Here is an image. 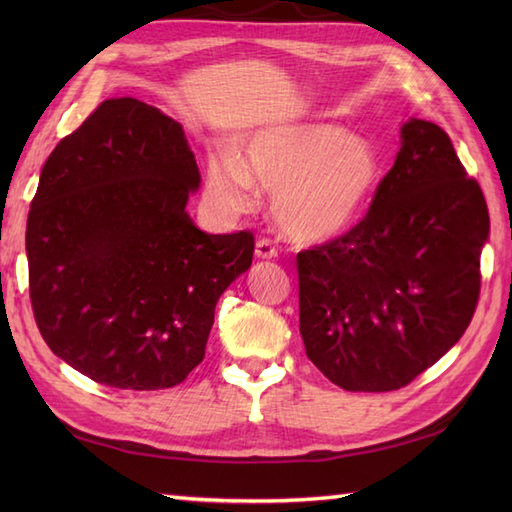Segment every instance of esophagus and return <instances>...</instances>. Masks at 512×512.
<instances>
[{"label":"esophagus","mask_w":512,"mask_h":512,"mask_svg":"<svg viewBox=\"0 0 512 512\" xmlns=\"http://www.w3.org/2000/svg\"><path fill=\"white\" fill-rule=\"evenodd\" d=\"M255 255L262 257V259H275L277 257V246L273 244V239H257V246H255Z\"/></svg>","instance_id":"esophagus-1"}]
</instances>
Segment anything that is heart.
<instances>
[{"mask_svg": "<svg viewBox=\"0 0 512 512\" xmlns=\"http://www.w3.org/2000/svg\"><path fill=\"white\" fill-rule=\"evenodd\" d=\"M235 151L206 158V191L228 213L257 200V182L275 191V217L297 242H321L350 228L376 189L380 165L374 147L339 125H277Z\"/></svg>", "mask_w": 512, "mask_h": 512, "instance_id": "b5f03b06", "label": "heart"}]
</instances>
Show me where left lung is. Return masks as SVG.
<instances>
[{"instance_id": "obj_1", "label": "left lung", "mask_w": 512, "mask_h": 512, "mask_svg": "<svg viewBox=\"0 0 512 512\" xmlns=\"http://www.w3.org/2000/svg\"><path fill=\"white\" fill-rule=\"evenodd\" d=\"M488 226L484 193L449 134L411 118L369 211L297 255L310 361L345 391L409 385L469 328Z\"/></svg>"}]
</instances>
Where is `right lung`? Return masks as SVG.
<instances>
[{
	"instance_id": "right-lung-1",
	"label": "right lung",
	"mask_w": 512,
	"mask_h": 512,
	"mask_svg": "<svg viewBox=\"0 0 512 512\" xmlns=\"http://www.w3.org/2000/svg\"><path fill=\"white\" fill-rule=\"evenodd\" d=\"M198 187L180 123L132 96L103 101L43 165L26 224L32 314L94 383L167 389L202 363L255 237L195 228L184 206Z\"/></svg>"
}]
</instances>
